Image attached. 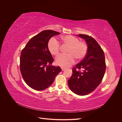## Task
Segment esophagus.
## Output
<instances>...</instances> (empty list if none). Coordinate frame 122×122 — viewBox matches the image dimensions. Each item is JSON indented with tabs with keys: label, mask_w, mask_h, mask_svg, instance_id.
I'll use <instances>...</instances> for the list:
<instances>
[{
	"label": "esophagus",
	"mask_w": 122,
	"mask_h": 122,
	"mask_svg": "<svg viewBox=\"0 0 122 122\" xmlns=\"http://www.w3.org/2000/svg\"><path fill=\"white\" fill-rule=\"evenodd\" d=\"M61 69L62 70V71H64V70L66 69V68H64V67H61Z\"/></svg>",
	"instance_id": "34e87169"
}]
</instances>
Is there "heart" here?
<instances>
[{"instance_id": "b5f03b06", "label": "heart", "mask_w": 122, "mask_h": 122, "mask_svg": "<svg viewBox=\"0 0 122 122\" xmlns=\"http://www.w3.org/2000/svg\"><path fill=\"white\" fill-rule=\"evenodd\" d=\"M61 42L69 46L68 54H61L55 59L56 65L62 67H67L74 63L75 58L78 61L83 59L87 52V44L79 41L78 38L72 35H66L61 37ZM48 49L50 53L56 56L60 52L61 44L55 38H51L48 43Z\"/></svg>"}]
</instances>
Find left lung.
Returning <instances> with one entry per match:
<instances>
[{"mask_svg": "<svg viewBox=\"0 0 122 122\" xmlns=\"http://www.w3.org/2000/svg\"><path fill=\"white\" fill-rule=\"evenodd\" d=\"M78 36L86 41L87 52L83 60L72 69V75L68 83L73 93L84 96L94 91L101 82L105 72L106 63L104 51L96 41L86 35Z\"/></svg>", "mask_w": 122, "mask_h": 122, "instance_id": "left-lung-1", "label": "left lung"}]
</instances>
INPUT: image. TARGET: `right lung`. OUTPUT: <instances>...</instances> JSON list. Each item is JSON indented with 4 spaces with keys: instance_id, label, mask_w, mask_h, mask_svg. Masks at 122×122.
Listing matches in <instances>:
<instances>
[{
    "instance_id": "right-lung-1",
    "label": "right lung",
    "mask_w": 122,
    "mask_h": 122,
    "mask_svg": "<svg viewBox=\"0 0 122 122\" xmlns=\"http://www.w3.org/2000/svg\"><path fill=\"white\" fill-rule=\"evenodd\" d=\"M60 33L43 30L29 41L21 53L20 69L24 81L32 89L43 91L50 86L61 68L51 66L52 55L48 49L50 39Z\"/></svg>"
}]
</instances>
